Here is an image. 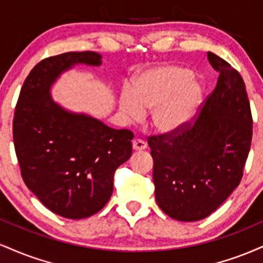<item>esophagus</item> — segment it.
<instances>
[{
    "mask_svg": "<svg viewBox=\"0 0 263 263\" xmlns=\"http://www.w3.org/2000/svg\"><path fill=\"white\" fill-rule=\"evenodd\" d=\"M132 147H134L135 151H143V149H146L147 143L143 140L136 138V140H134V142H132Z\"/></svg>",
    "mask_w": 263,
    "mask_h": 263,
    "instance_id": "esophagus-1",
    "label": "esophagus"
}]
</instances>
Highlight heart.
<instances>
[{
    "label": "heart",
    "mask_w": 263,
    "mask_h": 263,
    "mask_svg": "<svg viewBox=\"0 0 263 263\" xmlns=\"http://www.w3.org/2000/svg\"><path fill=\"white\" fill-rule=\"evenodd\" d=\"M203 99V86L189 69L161 64L136 74L129 89L120 93V108L131 120L152 111L151 123L161 134L183 131L194 119Z\"/></svg>",
    "instance_id": "heart-1"
}]
</instances>
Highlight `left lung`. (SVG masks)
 Listing matches in <instances>:
<instances>
[{
    "mask_svg": "<svg viewBox=\"0 0 263 263\" xmlns=\"http://www.w3.org/2000/svg\"><path fill=\"white\" fill-rule=\"evenodd\" d=\"M219 73L199 116L178 134L151 136L159 208L179 221L209 216L240 184L252 140V115L240 73L208 52Z\"/></svg>",
    "mask_w": 263,
    "mask_h": 263,
    "instance_id": "1",
    "label": "left lung"
}]
</instances>
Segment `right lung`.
Listing matches in <instances>:
<instances>
[{
    "label": "right lung",
    "mask_w": 263,
    "mask_h": 263,
    "mask_svg": "<svg viewBox=\"0 0 263 263\" xmlns=\"http://www.w3.org/2000/svg\"><path fill=\"white\" fill-rule=\"evenodd\" d=\"M77 64L101 65L95 52H69L39 62L21 89L13 143L27 188L57 215L84 219L110 200L115 171L131 157L134 134L57 104L50 87Z\"/></svg>",
    "instance_id": "right-lung-1"
}]
</instances>
